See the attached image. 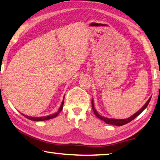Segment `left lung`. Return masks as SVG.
Listing matches in <instances>:
<instances>
[{
  "label": "left lung",
  "instance_id": "8db88e82",
  "mask_svg": "<svg viewBox=\"0 0 160 160\" xmlns=\"http://www.w3.org/2000/svg\"><path fill=\"white\" fill-rule=\"evenodd\" d=\"M151 100V97L149 98V100H148L147 102L145 103V104L142 106V108H141L140 110L136 112L135 114H133L130 117H128L127 119H109L107 118V117H102L101 115H100V114L98 113V112L96 110V109L94 108V104H93V100H92V109H93V112L94 114H96V116L98 117V118H99L100 119L102 120V121H104L106 124H111V125H114V126H118V127H120V126H122V125H124L126 124H127V123L130 122L131 121H132L133 119H134L136 118V117L139 115L140 114H141L142 111H143L145 108H147V106L149 104V102Z\"/></svg>",
  "mask_w": 160,
  "mask_h": 160
}]
</instances>
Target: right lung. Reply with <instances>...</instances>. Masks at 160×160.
Returning <instances> with one entry per match:
<instances>
[{
    "label": "right lung",
    "instance_id": "1",
    "mask_svg": "<svg viewBox=\"0 0 160 160\" xmlns=\"http://www.w3.org/2000/svg\"><path fill=\"white\" fill-rule=\"evenodd\" d=\"M63 105H64V100H62V104L60 105V108H59L58 111L57 112H55V114H50L49 116H47V117H29V116H27L25 115V114H23V115L27 117V119H29L30 120H32V121H35V122H38V121H45V120H48V119H52V118H55V117H57L59 113L62 110V108H63Z\"/></svg>",
    "mask_w": 160,
    "mask_h": 160
}]
</instances>
